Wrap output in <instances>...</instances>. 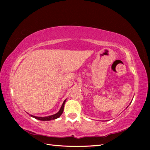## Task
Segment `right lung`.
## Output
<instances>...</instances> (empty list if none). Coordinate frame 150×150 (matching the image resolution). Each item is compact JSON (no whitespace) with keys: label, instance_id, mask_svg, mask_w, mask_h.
Wrapping results in <instances>:
<instances>
[{"label":"right lung","instance_id":"right-lung-1","mask_svg":"<svg viewBox=\"0 0 150 150\" xmlns=\"http://www.w3.org/2000/svg\"><path fill=\"white\" fill-rule=\"evenodd\" d=\"M66 99L63 102L62 106H61V108H60V110L58 111V112H57V113H55V114L53 115H50V116H47V117H42L33 116V115H30L31 117H32L35 118V119H38V120H46V121H47V120H51L56 119H57V118H59V117L62 114L63 111H64V104H65V103H66Z\"/></svg>","mask_w":150,"mask_h":150}]
</instances>
